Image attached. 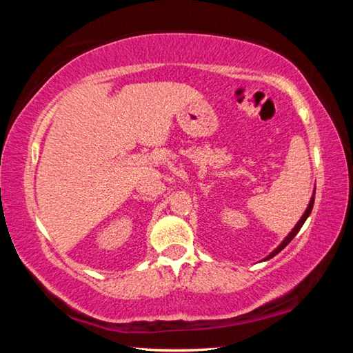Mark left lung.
<instances>
[{
	"label": "left lung",
	"instance_id": "left-lung-1",
	"mask_svg": "<svg viewBox=\"0 0 353 353\" xmlns=\"http://www.w3.org/2000/svg\"><path fill=\"white\" fill-rule=\"evenodd\" d=\"M313 204H314V193H313V198H312V201H310V204H308V207H307V212L305 213H303V216L301 218V221H299V223L296 224V227H294V229H292L291 230V234L288 235V236H286L285 238V240L282 241V244H280V246L276 249V250H274V252H271V255H268L266 256V260H270V259H272V256L274 255H277L279 252H280V250H282L283 248H286V246H288V244L291 243V240H292V238H294L296 235H297V232L299 230H301V227L303 225V223H305V221H307V218L310 216V213H312V210H313Z\"/></svg>",
	"mask_w": 353,
	"mask_h": 353
}]
</instances>
